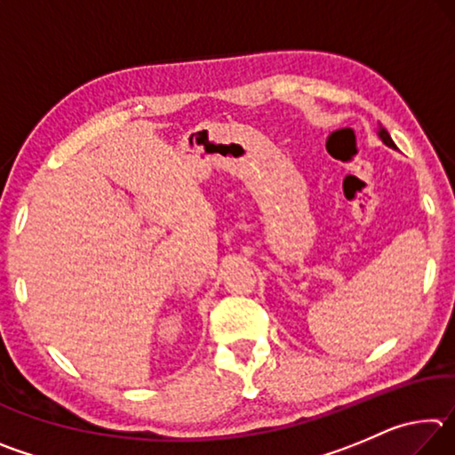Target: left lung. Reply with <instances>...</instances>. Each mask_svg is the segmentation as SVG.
I'll list each match as a JSON object with an SVG mask.
<instances>
[{"label":"left lung","instance_id":"left-lung-1","mask_svg":"<svg viewBox=\"0 0 455 455\" xmlns=\"http://www.w3.org/2000/svg\"><path fill=\"white\" fill-rule=\"evenodd\" d=\"M379 138H381V140H383L385 144H387V146H391V148H395V144H394V140H391V136H389V132H387V130H385L383 126H379Z\"/></svg>","mask_w":455,"mask_h":455}]
</instances>
